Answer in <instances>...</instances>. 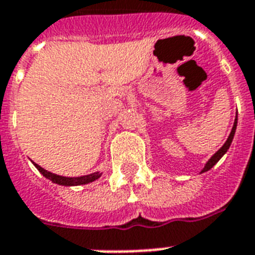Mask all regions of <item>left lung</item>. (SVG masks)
I'll return each mask as SVG.
<instances>
[{
    "instance_id": "1",
    "label": "left lung",
    "mask_w": 255,
    "mask_h": 255,
    "mask_svg": "<svg viewBox=\"0 0 255 255\" xmlns=\"http://www.w3.org/2000/svg\"><path fill=\"white\" fill-rule=\"evenodd\" d=\"M237 116H236V120H234V124H233V128H232V132H230L229 137H228V140L225 141V144L222 145L220 149H218L216 153H214L212 157H210L209 160H208V163L205 164V167H204V169L201 170V173H204V172H208L209 169H212V168L216 165V164L218 163V160L221 159L222 156L225 155L226 152H228V149H229L230 144H232V141H233V137H234V133H236V128H237Z\"/></svg>"
}]
</instances>
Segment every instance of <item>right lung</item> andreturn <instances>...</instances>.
<instances>
[{"label": "right lung", "instance_id": "obj_1", "mask_svg": "<svg viewBox=\"0 0 255 255\" xmlns=\"http://www.w3.org/2000/svg\"><path fill=\"white\" fill-rule=\"evenodd\" d=\"M35 168H37L39 172H41L46 178H49L53 182L58 184V185H65V186H75V185H85L88 182H92L98 180V178L102 176V173L99 172H95V173L87 174V176H81V177H65V176H59V174L51 173V172H47L46 169H43L42 167H39L38 164L34 163Z\"/></svg>", "mask_w": 255, "mask_h": 255}]
</instances>
